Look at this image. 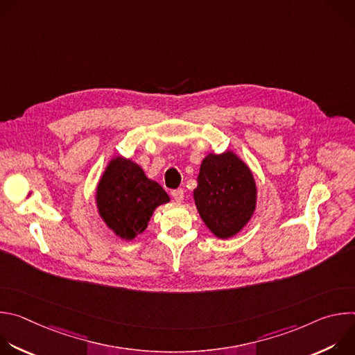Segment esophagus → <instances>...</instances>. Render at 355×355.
I'll use <instances>...</instances> for the list:
<instances>
[{"instance_id": "obj_1", "label": "esophagus", "mask_w": 355, "mask_h": 355, "mask_svg": "<svg viewBox=\"0 0 355 355\" xmlns=\"http://www.w3.org/2000/svg\"><path fill=\"white\" fill-rule=\"evenodd\" d=\"M171 196L175 202L181 204V202L184 200V191L182 189H174V191H171Z\"/></svg>"}]
</instances>
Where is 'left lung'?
<instances>
[{
  "mask_svg": "<svg viewBox=\"0 0 355 355\" xmlns=\"http://www.w3.org/2000/svg\"><path fill=\"white\" fill-rule=\"evenodd\" d=\"M196 181L195 207L212 234L226 240L241 232L257 207V184L250 167L232 150L209 153Z\"/></svg>",
  "mask_w": 355,
  "mask_h": 355,
  "instance_id": "obj_1",
  "label": "left lung"
}]
</instances>
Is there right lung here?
I'll use <instances>...</instances> for the list:
<instances>
[{
	"instance_id": "right-lung-1",
	"label": "right lung",
	"mask_w": 355,
	"mask_h": 355,
	"mask_svg": "<svg viewBox=\"0 0 355 355\" xmlns=\"http://www.w3.org/2000/svg\"><path fill=\"white\" fill-rule=\"evenodd\" d=\"M170 196L132 159L115 156L101 175L95 204L105 226L122 240H133L143 233L150 218Z\"/></svg>"
}]
</instances>
